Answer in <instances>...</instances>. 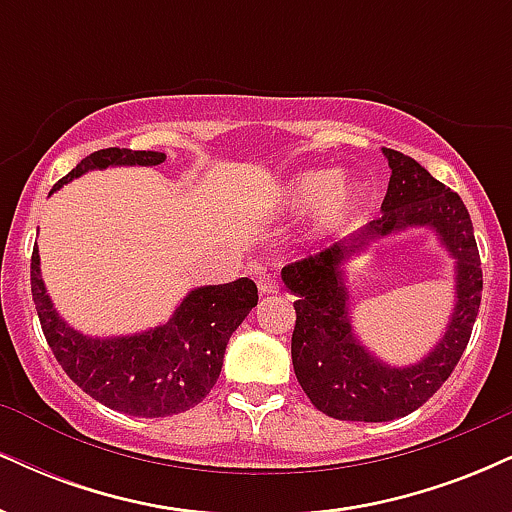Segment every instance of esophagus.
Returning <instances> with one entry per match:
<instances>
[{
	"instance_id": "obj_1",
	"label": "esophagus",
	"mask_w": 512,
	"mask_h": 512,
	"mask_svg": "<svg viewBox=\"0 0 512 512\" xmlns=\"http://www.w3.org/2000/svg\"><path fill=\"white\" fill-rule=\"evenodd\" d=\"M257 289H260V293L262 296H269V293H276L279 291V281L274 279L272 274H267V272H260L257 274Z\"/></svg>"
}]
</instances>
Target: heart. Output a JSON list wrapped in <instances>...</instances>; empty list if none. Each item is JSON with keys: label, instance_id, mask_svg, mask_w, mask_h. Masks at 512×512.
I'll return each instance as SVG.
<instances>
[{"label": "heart", "instance_id": "1", "mask_svg": "<svg viewBox=\"0 0 512 512\" xmlns=\"http://www.w3.org/2000/svg\"><path fill=\"white\" fill-rule=\"evenodd\" d=\"M286 207L293 211H313L322 207V228L337 226L351 204L349 187L339 185L334 170H310L289 182L284 192Z\"/></svg>", "mask_w": 512, "mask_h": 512}]
</instances>
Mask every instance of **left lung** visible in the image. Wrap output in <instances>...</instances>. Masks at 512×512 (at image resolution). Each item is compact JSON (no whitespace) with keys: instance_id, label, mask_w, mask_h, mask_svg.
I'll return each instance as SVG.
<instances>
[{"instance_id":"left-lung-1","label":"left lung","mask_w":512,"mask_h":512,"mask_svg":"<svg viewBox=\"0 0 512 512\" xmlns=\"http://www.w3.org/2000/svg\"><path fill=\"white\" fill-rule=\"evenodd\" d=\"M392 175L383 216L361 233L315 255L286 264L284 284L296 293L291 358L296 378L322 414L339 421H392L428 402L450 378L472 337L481 305V260L472 219L457 192L433 178L414 158L383 149ZM407 225H433L458 260V305L444 342L424 362L387 369L355 342L338 264L363 239Z\"/></svg>"}]
</instances>
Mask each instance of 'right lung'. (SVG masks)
<instances>
[{"label":"right lung","mask_w":512,"mask_h":512,"mask_svg":"<svg viewBox=\"0 0 512 512\" xmlns=\"http://www.w3.org/2000/svg\"><path fill=\"white\" fill-rule=\"evenodd\" d=\"M166 154L132 149L93 151L55 182L91 168L158 166ZM38 248L31 257V293L40 327L64 373L86 395L129 416H170L202 402L219 380L231 334L257 305V286L248 276L221 286L195 289L170 317L168 325L127 339H91L64 325L52 308L38 267Z\"/></svg>","instance_id":"obj_1"}]
</instances>
